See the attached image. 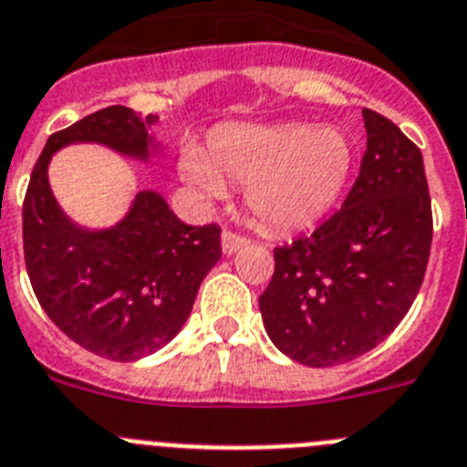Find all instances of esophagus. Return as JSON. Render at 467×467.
Segmentation results:
<instances>
[{
	"mask_svg": "<svg viewBox=\"0 0 467 467\" xmlns=\"http://www.w3.org/2000/svg\"><path fill=\"white\" fill-rule=\"evenodd\" d=\"M246 244H249V239L233 233V230H225V233H223V254H228L230 256V254H234V251H239Z\"/></svg>",
	"mask_w": 467,
	"mask_h": 467,
	"instance_id": "34e87169",
	"label": "esophagus"
}]
</instances>
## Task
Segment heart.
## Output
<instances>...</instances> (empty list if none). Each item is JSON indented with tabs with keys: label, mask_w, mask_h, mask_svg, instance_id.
<instances>
[{
	"label": "heart",
	"mask_w": 467,
	"mask_h": 467,
	"mask_svg": "<svg viewBox=\"0 0 467 467\" xmlns=\"http://www.w3.org/2000/svg\"><path fill=\"white\" fill-rule=\"evenodd\" d=\"M355 150L336 127L233 124L213 131L206 160L183 157L190 181L211 194L246 190L251 213L270 230H303L322 221L343 197Z\"/></svg>",
	"instance_id": "1"
}]
</instances>
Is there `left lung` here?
I'll return each instance as SVG.
<instances>
[{
    "label": "left lung",
    "instance_id": "obj_1",
    "mask_svg": "<svg viewBox=\"0 0 467 467\" xmlns=\"http://www.w3.org/2000/svg\"><path fill=\"white\" fill-rule=\"evenodd\" d=\"M367 152L346 202L307 237L275 249L258 298L275 346L306 367H336L395 331L425 277L432 209L423 155L397 124L362 110Z\"/></svg>",
    "mask_w": 467,
    "mask_h": 467
}]
</instances>
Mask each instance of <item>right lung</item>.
<instances>
[{
  "label": "right lung",
  "instance_id": "obj_1",
  "mask_svg": "<svg viewBox=\"0 0 467 467\" xmlns=\"http://www.w3.org/2000/svg\"><path fill=\"white\" fill-rule=\"evenodd\" d=\"M157 119L110 105L51 133L23 202V251L39 306L67 338L115 362L152 355L183 329L223 254L221 228L185 225L160 192L143 190L117 225L87 230L65 216L47 171L56 150L70 143H100L145 161L157 150L150 133Z\"/></svg>",
  "mask_w": 467,
  "mask_h": 467
}]
</instances>
